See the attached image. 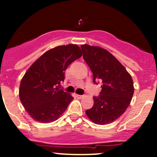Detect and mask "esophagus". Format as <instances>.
Here are the masks:
<instances>
[{
	"label": "esophagus",
	"mask_w": 157,
	"mask_h": 157,
	"mask_svg": "<svg viewBox=\"0 0 157 157\" xmlns=\"http://www.w3.org/2000/svg\"><path fill=\"white\" fill-rule=\"evenodd\" d=\"M76 97H77L78 98H79V99H81V98H82L83 97H84V95H79V94H76Z\"/></svg>",
	"instance_id": "1"
}]
</instances>
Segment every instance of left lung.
I'll return each mask as SVG.
<instances>
[{
    "label": "left lung",
    "mask_w": 157,
    "mask_h": 157,
    "mask_svg": "<svg viewBox=\"0 0 157 157\" xmlns=\"http://www.w3.org/2000/svg\"><path fill=\"white\" fill-rule=\"evenodd\" d=\"M83 59L90 67L94 82H101V91L94 97V103L86 114L92 122L105 125L116 120L124 113L134 94L132 78L112 54L105 48L81 45Z\"/></svg>",
    "instance_id": "1"
}]
</instances>
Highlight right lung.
<instances>
[{"instance_id":"add662e5","label":"right lung","mask_w":157,"mask_h":157,"mask_svg":"<svg viewBox=\"0 0 157 157\" xmlns=\"http://www.w3.org/2000/svg\"><path fill=\"white\" fill-rule=\"evenodd\" d=\"M82 56L78 45L51 48L29 67L19 86L22 105L34 120L51 123L66 110L73 97L60 89L67 67Z\"/></svg>"}]
</instances>
